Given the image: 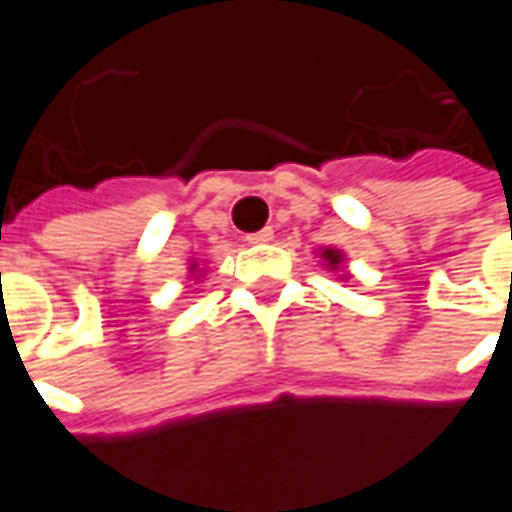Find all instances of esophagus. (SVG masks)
Returning a JSON list of instances; mask_svg holds the SVG:
<instances>
[{"label":"esophagus","instance_id":"1","mask_svg":"<svg viewBox=\"0 0 512 512\" xmlns=\"http://www.w3.org/2000/svg\"><path fill=\"white\" fill-rule=\"evenodd\" d=\"M271 238H274V230H271V227H263V230H257V233L246 235L249 244H268Z\"/></svg>","mask_w":512,"mask_h":512}]
</instances>
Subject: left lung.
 I'll return each mask as SVG.
<instances>
[{
	"mask_svg": "<svg viewBox=\"0 0 512 512\" xmlns=\"http://www.w3.org/2000/svg\"><path fill=\"white\" fill-rule=\"evenodd\" d=\"M323 257L329 260V268H337L340 266V260H343V255H340L337 249H326V252H323Z\"/></svg>",
	"mask_w": 512,
	"mask_h": 512,
	"instance_id": "left-lung-1",
	"label": "left lung"
}]
</instances>
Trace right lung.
<instances>
[{
  "mask_svg": "<svg viewBox=\"0 0 512 512\" xmlns=\"http://www.w3.org/2000/svg\"><path fill=\"white\" fill-rule=\"evenodd\" d=\"M191 268H194V266H191Z\"/></svg>",
  "mask_w": 512,
  "mask_h": 512,
  "instance_id": "right-lung-1",
  "label": "right lung"
}]
</instances>
